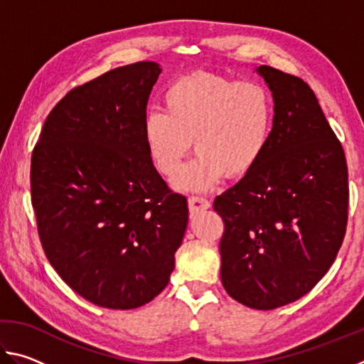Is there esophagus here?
I'll use <instances>...</instances> for the list:
<instances>
[{
    "label": "esophagus",
    "instance_id": "obj_1",
    "mask_svg": "<svg viewBox=\"0 0 364 364\" xmlns=\"http://www.w3.org/2000/svg\"><path fill=\"white\" fill-rule=\"evenodd\" d=\"M188 205H189V212L196 215L199 212H204L207 208H210V202L204 197H197V196H191L188 199Z\"/></svg>",
    "mask_w": 364,
    "mask_h": 364
}]
</instances>
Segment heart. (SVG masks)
<instances>
[{
  "mask_svg": "<svg viewBox=\"0 0 364 364\" xmlns=\"http://www.w3.org/2000/svg\"><path fill=\"white\" fill-rule=\"evenodd\" d=\"M165 114L146 117V151L160 175L173 181L193 141L200 154L176 180L183 191H207L221 178L241 180L268 149L274 100L258 82H232L213 73L176 80L164 96Z\"/></svg>",
  "mask_w": 364,
  "mask_h": 364,
  "instance_id": "b5f03b06",
  "label": "heart"
}]
</instances>
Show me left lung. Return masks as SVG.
Listing matches in <instances>:
<instances>
[{"label": "left lung", "mask_w": 364, "mask_h": 364, "mask_svg": "<svg viewBox=\"0 0 364 364\" xmlns=\"http://www.w3.org/2000/svg\"><path fill=\"white\" fill-rule=\"evenodd\" d=\"M274 100L268 149L213 208L225 221L221 282L234 300L273 310L304 297L328 273L348 218L341 141L304 80L257 67Z\"/></svg>", "instance_id": "1"}]
</instances>
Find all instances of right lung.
Segmentation results:
<instances>
[{
	"mask_svg": "<svg viewBox=\"0 0 364 364\" xmlns=\"http://www.w3.org/2000/svg\"><path fill=\"white\" fill-rule=\"evenodd\" d=\"M160 65L117 67L69 91L32 154L30 186L49 263L91 304L132 310L168 284L188 226L146 151L143 127Z\"/></svg>",
	"mask_w": 364,
	"mask_h": 364,
	"instance_id": "right-lung-1",
	"label": "right lung"
}]
</instances>
